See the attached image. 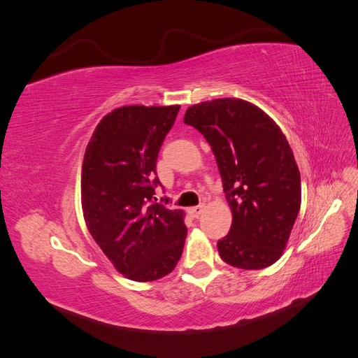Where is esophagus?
<instances>
[{
    "label": "esophagus",
    "instance_id": "obj_1",
    "mask_svg": "<svg viewBox=\"0 0 358 358\" xmlns=\"http://www.w3.org/2000/svg\"><path fill=\"white\" fill-rule=\"evenodd\" d=\"M203 209H204V206L200 204V206H196V208H189V209H188V213H189L191 218H199V216H200L201 212H203Z\"/></svg>",
    "mask_w": 358,
    "mask_h": 358
}]
</instances>
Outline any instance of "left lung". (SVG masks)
<instances>
[{"mask_svg": "<svg viewBox=\"0 0 358 358\" xmlns=\"http://www.w3.org/2000/svg\"><path fill=\"white\" fill-rule=\"evenodd\" d=\"M204 136L216 158L230 231L218 241L227 264L259 270L276 263L300 210V171L280 128L245 100L191 106L183 117Z\"/></svg>", "mask_w": 358, "mask_h": 358, "instance_id": "8db88e82", "label": "left lung"}]
</instances>
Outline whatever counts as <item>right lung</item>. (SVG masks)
Masks as SVG:
<instances>
[{
    "mask_svg": "<svg viewBox=\"0 0 358 358\" xmlns=\"http://www.w3.org/2000/svg\"><path fill=\"white\" fill-rule=\"evenodd\" d=\"M180 106H124L107 113L86 146L82 208L94 241L137 282L169 275L183 251V212L157 203V158Z\"/></svg>",
    "mask_w": 358,
    "mask_h": 358,
    "instance_id": "1",
    "label": "right lung"
}]
</instances>
